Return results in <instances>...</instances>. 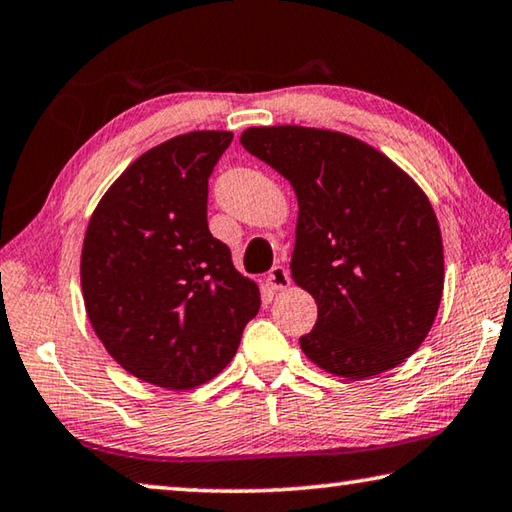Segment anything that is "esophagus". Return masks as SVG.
Wrapping results in <instances>:
<instances>
[{"mask_svg":"<svg viewBox=\"0 0 512 512\" xmlns=\"http://www.w3.org/2000/svg\"><path fill=\"white\" fill-rule=\"evenodd\" d=\"M266 287L271 291H282L289 287V271L284 266H273L266 275Z\"/></svg>","mask_w":512,"mask_h":512,"instance_id":"obj_1","label":"esophagus"}]
</instances>
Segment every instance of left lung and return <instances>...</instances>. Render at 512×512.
<instances>
[{
    "label": "left lung",
    "mask_w": 512,
    "mask_h": 512,
    "mask_svg": "<svg viewBox=\"0 0 512 512\" xmlns=\"http://www.w3.org/2000/svg\"><path fill=\"white\" fill-rule=\"evenodd\" d=\"M239 142L298 198L291 277L318 305L302 352L354 381L400 366L443 298V237L427 194L375 146L339 131L253 126Z\"/></svg>",
    "instance_id": "8db88e82"
}]
</instances>
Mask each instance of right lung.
<instances>
[{"mask_svg":"<svg viewBox=\"0 0 512 512\" xmlns=\"http://www.w3.org/2000/svg\"><path fill=\"white\" fill-rule=\"evenodd\" d=\"M230 142V131H192L153 146L108 187L85 230L94 334L126 372L169 391L219 375L262 305L207 228V178Z\"/></svg>","mask_w":512,"mask_h":512,"instance_id":"right-lung-1","label":"right lung"}]
</instances>
